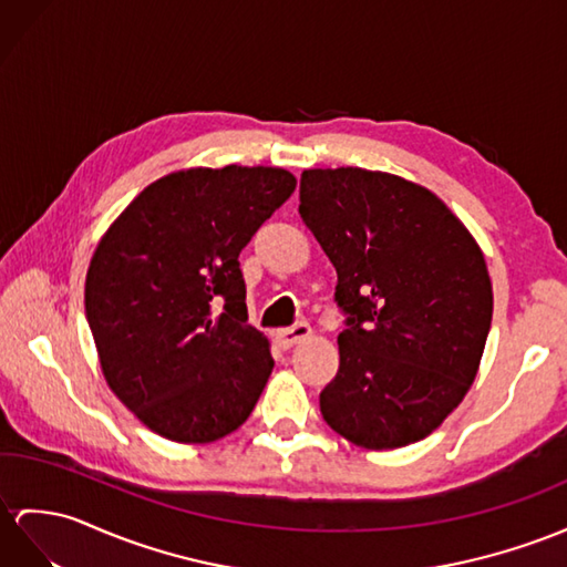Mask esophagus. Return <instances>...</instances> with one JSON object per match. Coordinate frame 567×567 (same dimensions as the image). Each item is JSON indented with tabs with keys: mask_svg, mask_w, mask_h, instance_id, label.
<instances>
[{
	"mask_svg": "<svg viewBox=\"0 0 567 567\" xmlns=\"http://www.w3.org/2000/svg\"><path fill=\"white\" fill-rule=\"evenodd\" d=\"M310 337H312V327L308 322H296L293 327L276 331V341H279L284 349H291V347H296V343L306 341Z\"/></svg>",
	"mask_w": 567,
	"mask_h": 567,
	"instance_id": "34e87169",
	"label": "esophagus"
}]
</instances>
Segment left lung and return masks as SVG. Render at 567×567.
<instances>
[{
	"label": "left lung",
	"mask_w": 567,
	"mask_h": 567,
	"mask_svg": "<svg viewBox=\"0 0 567 567\" xmlns=\"http://www.w3.org/2000/svg\"><path fill=\"white\" fill-rule=\"evenodd\" d=\"M298 212L349 315L324 421L365 450L419 443L462 404L486 349L493 286L476 238L427 187L353 165L302 171Z\"/></svg>",
	"instance_id": "8db88e82"
}]
</instances>
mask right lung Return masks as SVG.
I'll return each instance as SVG.
<instances>
[{"label": "right lung", "mask_w": 567, "mask_h": 567, "mask_svg": "<svg viewBox=\"0 0 567 567\" xmlns=\"http://www.w3.org/2000/svg\"><path fill=\"white\" fill-rule=\"evenodd\" d=\"M296 183L269 165L175 171L95 245L84 296L95 351L107 388L148 431L206 445L250 419L274 358L247 324L238 257Z\"/></svg>", "instance_id": "right-lung-1"}]
</instances>
